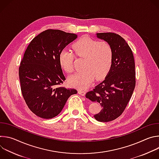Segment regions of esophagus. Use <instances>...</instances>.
Returning <instances> with one entry per match:
<instances>
[{
    "instance_id": "obj_1",
    "label": "esophagus",
    "mask_w": 159,
    "mask_h": 159,
    "mask_svg": "<svg viewBox=\"0 0 159 159\" xmlns=\"http://www.w3.org/2000/svg\"><path fill=\"white\" fill-rule=\"evenodd\" d=\"M78 93H79V94H80L81 96H84L85 95V90H84L79 89V90H78Z\"/></svg>"
}]
</instances>
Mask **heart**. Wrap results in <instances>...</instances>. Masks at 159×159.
<instances>
[{
  "mask_svg": "<svg viewBox=\"0 0 159 159\" xmlns=\"http://www.w3.org/2000/svg\"><path fill=\"white\" fill-rule=\"evenodd\" d=\"M75 55L84 58L83 70L69 78L70 86L85 89L91 84L96 77L100 80L109 72L113 60V50L107 42L100 41L89 37H83L72 44ZM74 53L67 50H62L58 57L61 69L67 74L74 71Z\"/></svg>",
  "mask_w": 159,
  "mask_h": 159,
  "instance_id": "obj_1",
  "label": "heart"
}]
</instances>
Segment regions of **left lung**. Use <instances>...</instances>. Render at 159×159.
Returning <instances> with one entry per match:
<instances>
[{
    "label": "left lung",
    "instance_id": "8db88e82",
    "mask_svg": "<svg viewBox=\"0 0 159 159\" xmlns=\"http://www.w3.org/2000/svg\"><path fill=\"white\" fill-rule=\"evenodd\" d=\"M113 50L111 70L104 80L87 92L85 97L100 103L102 109L94 116L101 122L118 118L125 111L136 84L135 65L132 51L126 41L115 33H97Z\"/></svg>",
    "mask_w": 159,
    "mask_h": 159
}]
</instances>
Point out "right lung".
Returning a JSON list of instances; mask_svg holds the SVG:
<instances>
[{
	"mask_svg": "<svg viewBox=\"0 0 159 159\" xmlns=\"http://www.w3.org/2000/svg\"><path fill=\"white\" fill-rule=\"evenodd\" d=\"M77 35L50 29L37 35L28 46L19 67L22 95L36 116H57L76 89L60 85L65 77L60 65V52Z\"/></svg>",
	"mask_w": 159,
	"mask_h": 159,
	"instance_id": "add662e5",
	"label": "right lung"
}]
</instances>
